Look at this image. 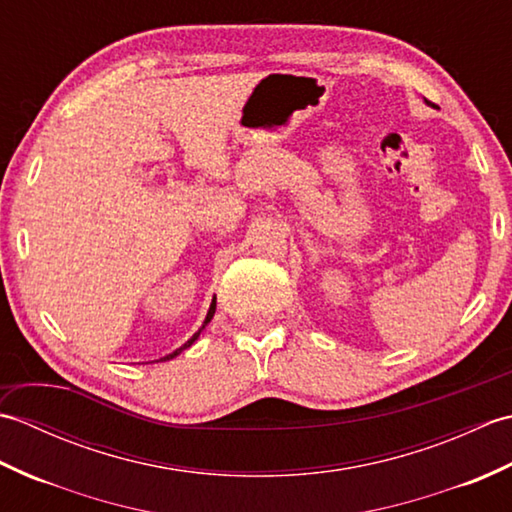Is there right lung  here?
Listing matches in <instances>:
<instances>
[{
	"label": "right lung",
	"mask_w": 512,
	"mask_h": 512,
	"mask_svg": "<svg viewBox=\"0 0 512 512\" xmlns=\"http://www.w3.org/2000/svg\"><path fill=\"white\" fill-rule=\"evenodd\" d=\"M213 314H215V299H213V303H211V308H209V312H206V319H204V325H206V323H209V321L213 319ZM204 325H202V328H200L198 332H195V334L191 336V339H189L187 343H184L182 347H178V350H176V352H171V354H167L165 358H160V361H171V358H176V356H178L180 352H184V350H187V347H191V345L195 343V339H198V336H200V332L204 330Z\"/></svg>",
	"instance_id": "right-lung-1"
}]
</instances>
